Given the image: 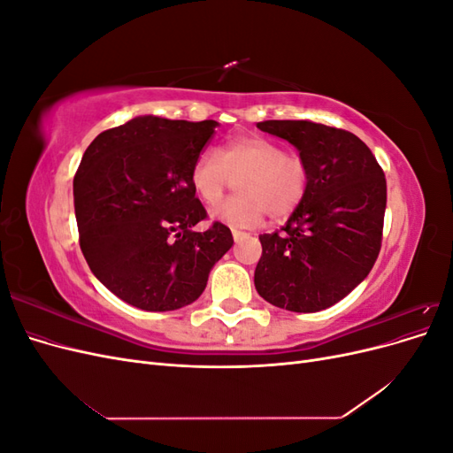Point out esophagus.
Segmentation results:
<instances>
[{
	"instance_id": "1",
	"label": "esophagus",
	"mask_w": 453,
	"mask_h": 453,
	"mask_svg": "<svg viewBox=\"0 0 453 453\" xmlns=\"http://www.w3.org/2000/svg\"><path fill=\"white\" fill-rule=\"evenodd\" d=\"M245 236H248V234H245V232H242V230H238V228H232V238H234L236 242H238V240H243Z\"/></svg>"
}]
</instances>
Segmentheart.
I'll use <instances>...</instances> for the list:
<instances>
[{
    "instance_id": "1",
    "label": "heart",
    "mask_w": 453,
    "mask_h": 453,
    "mask_svg": "<svg viewBox=\"0 0 453 453\" xmlns=\"http://www.w3.org/2000/svg\"><path fill=\"white\" fill-rule=\"evenodd\" d=\"M234 179L241 195L217 203L210 215L230 226H255L266 213L283 219L298 208L310 168L303 157L285 153L281 143L245 134L228 140L221 153L203 149L188 172L190 188L203 203L218 202Z\"/></svg>"
}]
</instances>
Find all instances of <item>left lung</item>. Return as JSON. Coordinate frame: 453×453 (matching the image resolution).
Wrapping results in <instances>:
<instances>
[{
    "label": "left lung",
    "instance_id": "8db88e82",
    "mask_svg": "<svg viewBox=\"0 0 453 453\" xmlns=\"http://www.w3.org/2000/svg\"><path fill=\"white\" fill-rule=\"evenodd\" d=\"M257 128L293 143L310 168L304 200L285 226L260 234L257 293L298 313L349 295L372 270L388 203L386 175L355 134L310 120H265Z\"/></svg>",
    "mask_w": 453,
    "mask_h": 453
}]
</instances>
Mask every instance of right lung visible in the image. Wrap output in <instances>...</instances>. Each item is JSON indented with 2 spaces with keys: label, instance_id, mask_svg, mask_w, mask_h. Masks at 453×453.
I'll return each mask as SVG.
<instances>
[{
  "label": "right lung",
  "instance_id": "1",
  "mask_svg": "<svg viewBox=\"0 0 453 453\" xmlns=\"http://www.w3.org/2000/svg\"><path fill=\"white\" fill-rule=\"evenodd\" d=\"M215 120L138 117L102 132L73 177L79 243L109 291L145 311L183 308L203 293L232 232L203 221L188 172L215 134Z\"/></svg>",
  "mask_w": 453,
  "mask_h": 453
}]
</instances>
